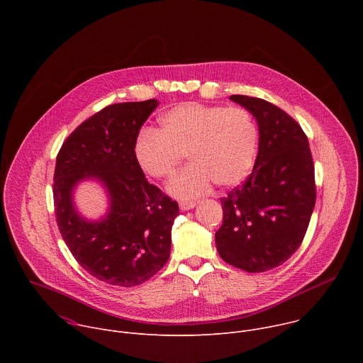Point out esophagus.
<instances>
[{
  "label": "esophagus",
  "mask_w": 363,
  "mask_h": 363,
  "mask_svg": "<svg viewBox=\"0 0 363 363\" xmlns=\"http://www.w3.org/2000/svg\"><path fill=\"white\" fill-rule=\"evenodd\" d=\"M195 205H196L195 201H181V202H179V208H181L182 211H188V210H192Z\"/></svg>",
  "instance_id": "obj_1"
}]
</instances>
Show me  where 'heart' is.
I'll return each mask as SVG.
<instances>
[{
    "mask_svg": "<svg viewBox=\"0 0 363 363\" xmlns=\"http://www.w3.org/2000/svg\"><path fill=\"white\" fill-rule=\"evenodd\" d=\"M258 142L251 113L240 106L223 108L185 101L165 112L160 130H142L133 145L139 168L155 179L169 178L188 153L191 164L168 184V192L191 199L241 184L250 174Z\"/></svg>",
    "mask_w": 363,
    "mask_h": 363,
    "instance_id": "b5f03b06",
    "label": "heart"
}]
</instances>
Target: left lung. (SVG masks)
<instances>
[{
    "mask_svg": "<svg viewBox=\"0 0 363 363\" xmlns=\"http://www.w3.org/2000/svg\"><path fill=\"white\" fill-rule=\"evenodd\" d=\"M230 99L257 121L258 155L242 185L221 198L216 244L223 260L247 273L281 266L300 247L316 202L315 165L300 125L273 103Z\"/></svg>",
    "mask_w": 363,
    "mask_h": 363,
    "instance_id": "8db88e82",
    "label": "left lung"
}]
</instances>
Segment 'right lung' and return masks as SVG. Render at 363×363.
Returning a JSON list of instances; mask_svg holds the SVG:
<instances>
[{
    "mask_svg": "<svg viewBox=\"0 0 363 363\" xmlns=\"http://www.w3.org/2000/svg\"><path fill=\"white\" fill-rule=\"evenodd\" d=\"M158 106L157 99L106 106L76 128L62 145L55 169L53 196L60 234L76 262L97 280L133 287L168 262L171 230L179 214L136 164L139 129ZM96 177L110 194V213L87 222L74 208V186Z\"/></svg>",
    "mask_w": 363,
    "mask_h": 363,
    "instance_id": "obj_1",
    "label": "right lung"
}]
</instances>
